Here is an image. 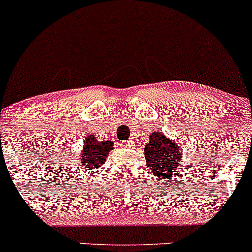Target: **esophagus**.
<instances>
[{
  "mask_svg": "<svg viewBox=\"0 0 252 252\" xmlns=\"http://www.w3.org/2000/svg\"><path fill=\"white\" fill-rule=\"evenodd\" d=\"M123 148H132V143L131 141H123V143L120 144Z\"/></svg>",
  "mask_w": 252,
  "mask_h": 252,
  "instance_id": "1",
  "label": "esophagus"
}]
</instances>
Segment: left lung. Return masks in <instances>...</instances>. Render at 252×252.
<instances>
[{"label":"left lung","mask_w":252,"mask_h":252,"mask_svg":"<svg viewBox=\"0 0 252 252\" xmlns=\"http://www.w3.org/2000/svg\"><path fill=\"white\" fill-rule=\"evenodd\" d=\"M144 156L146 166L151 169L155 176L168 179L175 177L176 170L180 169L182 149L162 132H152L144 148Z\"/></svg>","instance_id":"1"}]
</instances>
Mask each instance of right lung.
<instances>
[{"instance_id":"add662e5","label":"right lung","mask_w":252,"mask_h":252,"mask_svg":"<svg viewBox=\"0 0 252 252\" xmlns=\"http://www.w3.org/2000/svg\"><path fill=\"white\" fill-rule=\"evenodd\" d=\"M113 149H114V144L112 140L98 141L94 135L89 134L84 140V145L81 151L78 162L84 168H88V170L97 169L104 164L106 158L108 157L109 152Z\"/></svg>"}]
</instances>
